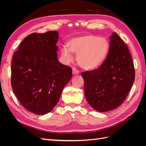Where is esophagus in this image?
I'll return each instance as SVG.
<instances>
[{"mask_svg": "<svg viewBox=\"0 0 146 146\" xmlns=\"http://www.w3.org/2000/svg\"><path fill=\"white\" fill-rule=\"evenodd\" d=\"M79 74V71L78 70H77L76 68H73L72 69V75L73 76H76V75Z\"/></svg>", "mask_w": 146, "mask_h": 146, "instance_id": "esophagus-1", "label": "esophagus"}]
</instances>
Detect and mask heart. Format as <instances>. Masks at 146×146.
<instances>
[{
    "label": "heart",
    "mask_w": 146,
    "mask_h": 146,
    "mask_svg": "<svg viewBox=\"0 0 146 146\" xmlns=\"http://www.w3.org/2000/svg\"><path fill=\"white\" fill-rule=\"evenodd\" d=\"M109 50L110 43L107 39L88 34L70 39L69 47L61 48V55L66 63H70L74 53L77 55V63L81 68L92 70L104 62Z\"/></svg>",
    "instance_id": "b5f03b06"
}]
</instances>
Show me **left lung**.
I'll return each mask as SVG.
<instances>
[{"label": "left lung", "mask_w": 146, "mask_h": 146, "mask_svg": "<svg viewBox=\"0 0 146 146\" xmlns=\"http://www.w3.org/2000/svg\"><path fill=\"white\" fill-rule=\"evenodd\" d=\"M110 39V50L104 62L99 68L82 74L86 99L99 112L120 106L135 81L134 64L127 46L115 32Z\"/></svg>", "instance_id": "obj_1"}]
</instances>
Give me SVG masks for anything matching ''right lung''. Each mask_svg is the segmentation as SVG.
<instances>
[{
	"instance_id": "1",
	"label": "right lung",
	"mask_w": 146,
	"mask_h": 146,
	"mask_svg": "<svg viewBox=\"0 0 146 146\" xmlns=\"http://www.w3.org/2000/svg\"><path fill=\"white\" fill-rule=\"evenodd\" d=\"M57 31L32 33L21 42L11 61V86L21 104L38 115L51 111L72 78L59 62Z\"/></svg>"
}]
</instances>
